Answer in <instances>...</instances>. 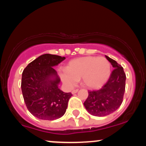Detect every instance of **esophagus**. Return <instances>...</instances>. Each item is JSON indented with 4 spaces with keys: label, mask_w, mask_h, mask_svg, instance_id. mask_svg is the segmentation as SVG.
<instances>
[{
    "label": "esophagus",
    "mask_w": 146,
    "mask_h": 146,
    "mask_svg": "<svg viewBox=\"0 0 146 146\" xmlns=\"http://www.w3.org/2000/svg\"><path fill=\"white\" fill-rule=\"evenodd\" d=\"M78 89H75V90H73V91H72V94H75V93H77L78 92Z\"/></svg>",
    "instance_id": "34e87169"
}]
</instances>
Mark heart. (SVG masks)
Returning <instances> with one entry per match:
<instances>
[{
	"label": "heart",
	"instance_id": "b5f03b06",
	"mask_svg": "<svg viewBox=\"0 0 146 146\" xmlns=\"http://www.w3.org/2000/svg\"><path fill=\"white\" fill-rule=\"evenodd\" d=\"M66 71L60 73V78L67 86H74L78 80L81 79L84 86L95 89L108 81L111 66L109 61L104 57L86 56L71 60Z\"/></svg>",
	"mask_w": 146,
	"mask_h": 146
}]
</instances>
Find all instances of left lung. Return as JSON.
Returning a JSON list of instances; mask_svg holds the SVG:
<instances>
[{"label":"left lung","instance_id":"1","mask_svg":"<svg viewBox=\"0 0 146 146\" xmlns=\"http://www.w3.org/2000/svg\"><path fill=\"white\" fill-rule=\"evenodd\" d=\"M114 70L108 82L101 89L88 92V96L84 103L90 115L103 117L113 113L123 102L125 87V74L123 68L115 60L106 56Z\"/></svg>","mask_w":146,"mask_h":146}]
</instances>
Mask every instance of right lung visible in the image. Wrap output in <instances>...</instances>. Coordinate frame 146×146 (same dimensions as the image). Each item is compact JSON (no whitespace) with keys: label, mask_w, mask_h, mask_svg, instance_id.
Segmentation results:
<instances>
[{"label":"right lung","mask_w":146,"mask_h":146,"mask_svg":"<svg viewBox=\"0 0 146 146\" xmlns=\"http://www.w3.org/2000/svg\"><path fill=\"white\" fill-rule=\"evenodd\" d=\"M65 60L56 55H42L27 66L21 89L27 108L40 119L55 120L64 115L71 93L58 88L60 79L54 66Z\"/></svg>","instance_id":"obj_1"}]
</instances>
